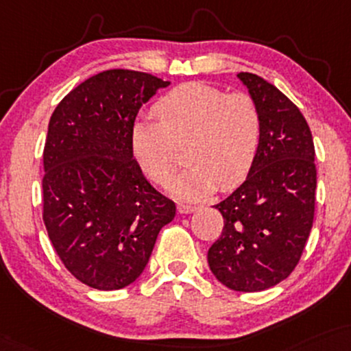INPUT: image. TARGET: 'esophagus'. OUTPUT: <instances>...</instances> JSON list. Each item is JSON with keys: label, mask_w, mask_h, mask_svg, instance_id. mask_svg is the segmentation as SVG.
<instances>
[{"label": "esophagus", "mask_w": 351, "mask_h": 351, "mask_svg": "<svg viewBox=\"0 0 351 351\" xmlns=\"http://www.w3.org/2000/svg\"><path fill=\"white\" fill-rule=\"evenodd\" d=\"M178 210L181 214H189L196 210V206L193 204H186V202H178Z\"/></svg>", "instance_id": "1"}]
</instances>
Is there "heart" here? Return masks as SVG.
Returning a JSON list of instances; mask_svg holds the SVG:
<instances>
[{
  "mask_svg": "<svg viewBox=\"0 0 351 351\" xmlns=\"http://www.w3.org/2000/svg\"><path fill=\"white\" fill-rule=\"evenodd\" d=\"M158 121L138 119L130 130V147L143 173L155 184H167L188 145L191 165L170 184L181 199H197L219 186H240L258 155L263 119L247 93L186 83L160 98L154 106Z\"/></svg>",
  "mask_w": 351,
  "mask_h": 351,
  "instance_id": "obj_1",
  "label": "heart"
}]
</instances>
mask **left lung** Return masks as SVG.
<instances>
[{"mask_svg":"<svg viewBox=\"0 0 351 351\" xmlns=\"http://www.w3.org/2000/svg\"><path fill=\"white\" fill-rule=\"evenodd\" d=\"M260 106L263 134L250 175L214 208L223 217L208 261L227 288L255 293L276 286L298 267L315 210L314 141L302 112L276 86L239 73Z\"/></svg>","mask_w":351,"mask_h":351,"instance_id":"obj_1","label":"left lung"}]
</instances>
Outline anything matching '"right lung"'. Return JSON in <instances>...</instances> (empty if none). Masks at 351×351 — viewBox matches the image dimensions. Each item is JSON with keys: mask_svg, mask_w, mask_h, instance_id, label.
Returning a JSON list of instances; mask_svg holds the SVG:
<instances>
[{"mask_svg": "<svg viewBox=\"0 0 351 351\" xmlns=\"http://www.w3.org/2000/svg\"><path fill=\"white\" fill-rule=\"evenodd\" d=\"M163 82L135 70L84 80L55 108L44 147L45 229L65 268L86 286L121 289L141 276L176 206L134 160L130 130Z\"/></svg>", "mask_w": 351, "mask_h": 351, "instance_id": "right-lung-1", "label": "right lung"}]
</instances>
